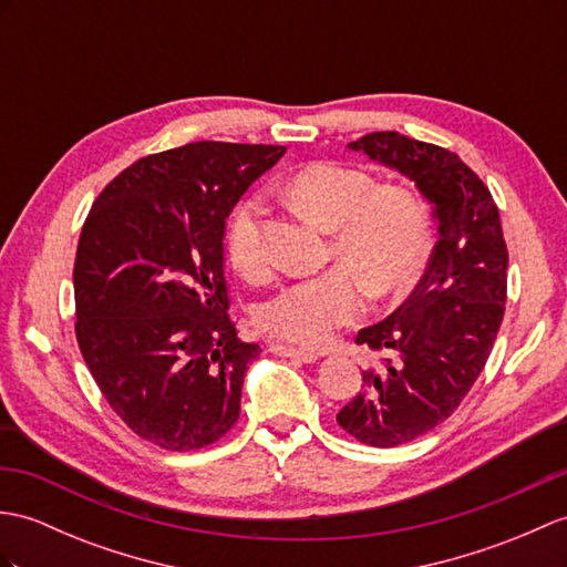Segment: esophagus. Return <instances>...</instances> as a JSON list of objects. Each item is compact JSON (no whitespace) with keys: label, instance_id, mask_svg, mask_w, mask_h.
<instances>
[{"label":"esophagus","instance_id":"34e87169","mask_svg":"<svg viewBox=\"0 0 567 567\" xmlns=\"http://www.w3.org/2000/svg\"><path fill=\"white\" fill-rule=\"evenodd\" d=\"M268 350H270L272 354H280V358H289V360H297V362H305V364H311V362L319 360V354H316V352L299 350V348L282 346V343H270Z\"/></svg>","mask_w":567,"mask_h":567}]
</instances>
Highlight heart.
<instances>
[{"mask_svg":"<svg viewBox=\"0 0 567 567\" xmlns=\"http://www.w3.org/2000/svg\"><path fill=\"white\" fill-rule=\"evenodd\" d=\"M287 193L331 231L328 260L338 268L280 287L260 301L254 319L262 333L292 346H323L338 328L360 321L367 295L396 297L411 289L430 254V213L405 186H379L364 171L311 164L287 181ZM266 203L251 193L234 205L227 251L246 275L268 270L262 244Z\"/></svg>","mask_w":567,"mask_h":567,"instance_id":"1","label":"heart"}]
</instances>
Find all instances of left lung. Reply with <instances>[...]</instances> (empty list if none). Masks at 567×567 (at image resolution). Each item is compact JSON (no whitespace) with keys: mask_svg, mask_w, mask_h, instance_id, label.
Here are the masks:
<instances>
[{"mask_svg":"<svg viewBox=\"0 0 567 567\" xmlns=\"http://www.w3.org/2000/svg\"><path fill=\"white\" fill-rule=\"evenodd\" d=\"M401 171L432 203L437 244L413 295L354 343L384 354L338 425L379 450L417 440L450 417L491 358L505 316L507 246L485 183L450 150L399 133L350 142Z\"/></svg>","mask_w":567,"mask_h":567,"instance_id":"8db88e82","label":"left lung"}]
</instances>
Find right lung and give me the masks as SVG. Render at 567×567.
I'll return each instance as SVG.
<instances>
[{
  "mask_svg": "<svg viewBox=\"0 0 567 567\" xmlns=\"http://www.w3.org/2000/svg\"><path fill=\"white\" fill-rule=\"evenodd\" d=\"M278 144L190 142L142 156L91 205L74 260L76 343L103 399L162 450L227 434L260 348L229 319L224 229Z\"/></svg>",
  "mask_w": 567,
  "mask_h": 567,
  "instance_id": "obj_1",
  "label": "right lung"
}]
</instances>
